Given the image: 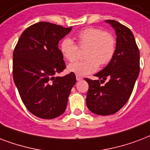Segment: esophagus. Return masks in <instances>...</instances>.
I'll return each instance as SVG.
<instances>
[{
  "mask_svg": "<svg viewBox=\"0 0 150 150\" xmlns=\"http://www.w3.org/2000/svg\"><path fill=\"white\" fill-rule=\"evenodd\" d=\"M82 79H83V78L81 77V76H79V75H76V80H77V81H81Z\"/></svg>",
  "mask_w": 150,
  "mask_h": 150,
  "instance_id": "obj_1",
  "label": "esophagus"
}]
</instances>
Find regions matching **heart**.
I'll list each match as a JSON object with an SVG mask.
<instances>
[{
	"mask_svg": "<svg viewBox=\"0 0 150 150\" xmlns=\"http://www.w3.org/2000/svg\"><path fill=\"white\" fill-rule=\"evenodd\" d=\"M77 44L66 38L60 43V51L65 59L74 61L77 58L79 47L86 49L84 60H78L68 65L67 71L77 75H86L98 70L99 64L106 65L110 62L116 52V41L109 32L96 27H88L76 36Z\"/></svg>",
	"mask_w": 150,
	"mask_h": 150,
	"instance_id": "heart-1",
	"label": "heart"
}]
</instances>
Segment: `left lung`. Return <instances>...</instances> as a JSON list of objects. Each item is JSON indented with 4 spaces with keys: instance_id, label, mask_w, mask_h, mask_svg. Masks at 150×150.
<instances>
[{
    "instance_id": "8db88e82",
    "label": "left lung",
    "mask_w": 150,
    "mask_h": 150,
    "mask_svg": "<svg viewBox=\"0 0 150 150\" xmlns=\"http://www.w3.org/2000/svg\"><path fill=\"white\" fill-rule=\"evenodd\" d=\"M106 23L116 30L114 57L104 69L94 75L101 79L100 83L85 79L89 84L86 105L92 112L100 116L114 114L127 102L140 70L139 50L131 30L116 20L109 19ZM107 78L108 83L101 85Z\"/></svg>"
}]
</instances>
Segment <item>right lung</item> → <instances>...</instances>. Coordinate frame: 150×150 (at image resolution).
<instances>
[{
	"label": "right lung",
	"mask_w": 150,
	"mask_h": 150,
	"mask_svg": "<svg viewBox=\"0 0 150 150\" xmlns=\"http://www.w3.org/2000/svg\"><path fill=\"white\" fill-rule=\"evenodd\" d=\"M71 27L39 22L27 27L13 52V79L23 102L39 118L54 119L64 112L75 75L55 77L65 69L58 43Z\"/></svg>",
	"instance_id": "obj_1"
}]
</instances>
